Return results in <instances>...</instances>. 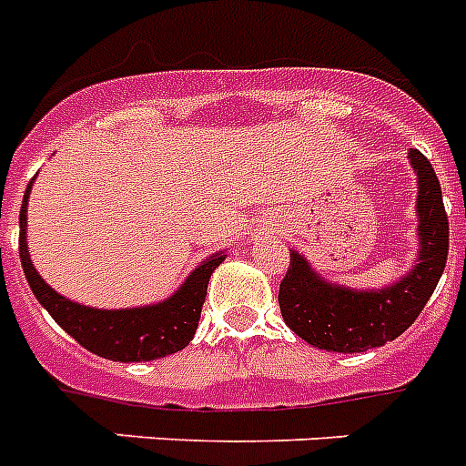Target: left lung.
<instances>
[{"label":"left lung","instance_id":"8db88e82","mask_svg":"<svg viewBox=\"0 0 466 466\" xmlns=\"http://www.w3.org/2000/svg\"><path fill=\"white\" fill-rule=\"evenodd\" d=\"M417 177V259L391 285L356 289L332 282L289 249V268L280 282L282 320L311 347L360 353L400 337L422 313L448 259V214L431 162L420 150L408 153Z\"/></svg>","mask_w":466,"mask_h":466}]
</instances>
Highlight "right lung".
I'll return each mask as SVG.
<instances>
[{
  "instance_id": "obj_1",
  "label": "right lung",
  "mask_w": 466,
  "mask_h": 466,
  "mask_svg": "<svg viewBox=\"0 0 466 466\" xmlns=\"http://www.w3.org/2000/svg\"><path fill=\"white\" fill-rule=\"evenodd\" d=\"M33 184L35 178L27 184L21 217H18L21 221L18 252H21L23 273L30 282V289L56 323L86 351L108 358V360H119V363L155 360V358L172 356L188 347L198 329L209 278L217 271V266L226 259V249L200 261L172 297L155 301V304L129 306V309H94V306L79 304L56 292L49 282L39 276L30 259L27 198H30Z\"/></svg>"
}]
</instances>
